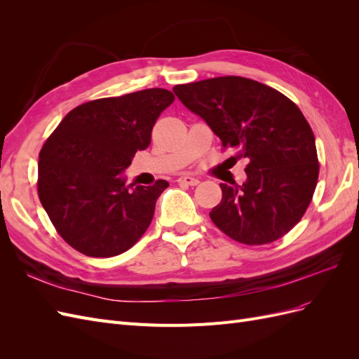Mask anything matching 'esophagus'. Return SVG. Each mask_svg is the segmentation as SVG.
Instances as JSON below:
<instances>
[{
  "label": "esophagus",
  "mask_w": 359,
  "mask_h": 359,
  "mask_svg": "<svg viewBox=\"0 0 359 359\" xmlns=\"http://www.w3.org/2000/svg\"><path fill=\"white\" fill-rule=\"evenodd\" d=\"M178 182L182 184V186H191V187H194V186H198V184H199V180L198 178H193V177H189V175H184V177L178 178Z\"/></svg>",
  "instance_id": "34e87169"
}]
</instances>
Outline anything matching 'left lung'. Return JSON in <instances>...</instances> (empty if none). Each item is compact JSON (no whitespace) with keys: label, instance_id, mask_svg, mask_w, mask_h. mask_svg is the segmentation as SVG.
<instances>
[{"label":"left lung","instance_id":"8db88e82","mask_svg":"<svg viewBox=\"0 0 359 359\" xmlns=\"http://www.w3.org/2000/svg\"><path fill=\"white\" fill-rule=\"evenodd\" d=\"M173 93L205 119L224 149L248 160L244 184H220L223 196L210 212L212 223L247 245L285 236L307 211L319 178L314 135L299 107L241 76L175 85Z\"/></svg>","mask_w":359,"mask_h":359}]
</instances>
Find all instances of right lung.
<instances>
[{
  "label": "right lung",
  "mask_w": 359,
  "mask_h": 359,
  "mask_svg": "<svg viewBox=\"0 0 359 359\" xmlns=\"http://www.w3.org/2000/svg\"><path fill=\"white\" fill-rule=\"evenodd\" d=\"M173 100L170 91L149 88L86 102L64 116L40 149V202L79 253L121 255L147 232L169 182L133 189L123 170L149 147L157 118Z\"/></svg>",
  "instance_id": "right-lung-1"
}]
</instances>
